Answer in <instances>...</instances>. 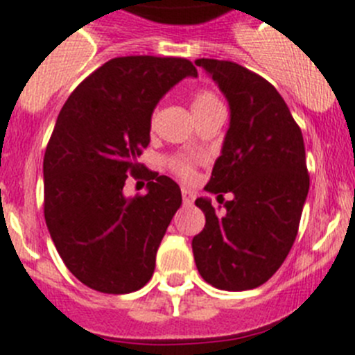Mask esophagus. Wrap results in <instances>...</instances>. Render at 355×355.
Segmentation results:
<instances>
[{
    "instance_id": "1",
    "label": "esophagus",
    "mask_w": 355,
    "mask_h": 355,
    "mask_svg": "<svg viewBox=\"0 0 355 355\" xmlns=\"http://www.w3.org/2000/svg\"><path fill=\"white\" fill-rule=\"evenodd\" d=\"M182 200H184V205H191L195 202V193L187 187H182Z\"/></svg>"
}]
</instances>
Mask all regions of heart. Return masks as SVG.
Segmentation results:
<instances>
[{
    "mask_svg": "<svg viewBox=\"0 0 355 355\" xmlns=\"http://www.w3.org/2000/svg\"><path fill=\"white\" fill-rule=\"evenodd\" d=\"M216 105H220V100H218L212 92L200 91L196 92L195 96H193V100H191V110H193V116L198 118V116H202L203 112H207L209 109H212ZM173 168L175 171L184 178H193V175H195V169H193L189 160H177L173 164Z\"/></svg>",
    "mask_w": 355,
    "mask_h": 355,
    "instance_id": "1",
    "label": "heart"
}]
</instances>
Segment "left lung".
<instances>
[{
  "label": "left lung",
  "mask_w": 355,
  "mask_h": 355,
  "mask_svg": "<svg viewBox=\"0 0 355 355\" xmlns=\"http://www.w3.org/2000/svg\"><path fill=\"white\" fill-rule=\"evenodd\" d=\"M229 101L230 123L205 191L234 198L218 212L196 198L205 227L193 254L205 282L225 291L264 284L284 263L300 225L309 175L298 125L277 89L239 64L198 58Z\"/></svg>",
  "instance_id": "left-lung-1"
}]
</instances>
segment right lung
Segmentation results:
<instances>
[{"label":"right lung","instance_id":"add662e5","mask_svg":"<svg viewBox=\"0 0 355 355\" xmlns=\"http://www.w3.org/2000/svg\"><path fill=\"white\" fill-rule=\"evenodd\" d=\"M198 71L186 58L119 57L71 92L44 153V218L67 270L101 293L125 295L152 279L155 255L182 203L180 187L137 162L157 103ZM150 178L126 197L128 173Z\"/></svg>","mask_w":355,"mask_h":355}]
</instances>
